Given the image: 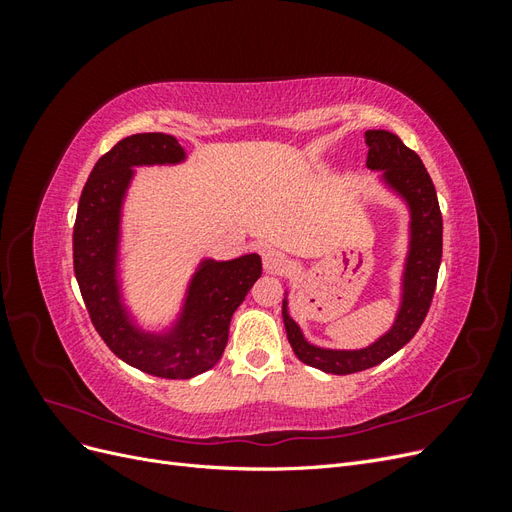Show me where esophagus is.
Returning a JSON list of instances; mask_svg holds the SVG:
<instances>
[{"label":"esophagus","mask_w":512,"mask_h":512,"mask_svg":"<svg viewBox=\"0 0 512 512\" xmlns=\"http://www.w3.org/2000/svg\"><path fill=\"white\" fill-rule=\"evenodd\" d=\"M262 265H265V271L275 273V275H284L292 269V260L280 250H267L262 254Z\"/></svg>","instance_id":"esophagus-1"}]
</instances>
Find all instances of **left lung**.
Returning a JSON list of instances; mask_svg holds the SVG:
<instances>
[{"label": "left lung", "instance_id": "1", "mask_svg": "<svg viewBox=\"0 0 512 512\" xmlns=\"http://www.w3.org/2000/svg\"><path fill=\"white\" fill-rule=\"evenodd\" d=\"M365 143L369 147L367 168L384 170V183L410 207V252L395 324L378 342L363 350H327L305 342L299 324L288 314L286 299L282 307L288 342L299 361L337 376L380 365L410 342L429 312L442 262V213L436 188L421 158L401 143L399 136L386 130H367Z\"/></svg>", "mask_w": 512, "mask_h": 512}]
</instances>
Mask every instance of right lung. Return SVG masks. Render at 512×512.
I'll list each match as a JSON object with an SVG mask.
<instances>
[{
    "label": "right lung",
    "mask_w": 512,
    "mask_h": 512,
    "mask_svg": "<svg viewBox=\"0 0 512 512\" xmlns=\"http://www.w3.org/2000/svg\"><path fill=\"white\" fill-rule=\"evenodd\" d=\"M185 151L175 136L132 134L96 162L76 211L74 275L96 331L121 361L145 374L188 380L222 359L228 327L262 273L258 254L235 260H203L194 273L175 329L166 335L134 327L117 286V245L123 196L134 166L179 164Z\"/></svg>",
    "instance_id": "add662e5"
}]
</instances>
